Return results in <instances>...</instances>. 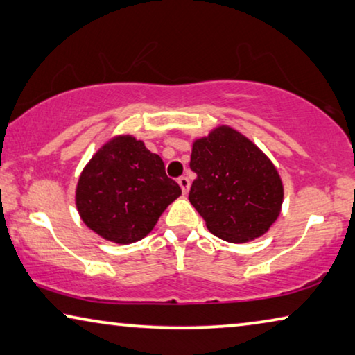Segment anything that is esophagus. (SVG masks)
Returning a JSON list of instances; mask_svg holds the SVG:
<instances>
[{
  "instance_id": "esophagus-1",
  "label": "esophagus",
  "mask_w": 355,
  "mask_h": 355,
  "mask_svg": "<svg viewBox=\"0 0 355 355\" xmlns=\"http://www.w3.org/2000/svg\"><path fill=\"white\" fill-rule=\"evenodd\" d=\"M178 184H179V187L182 189V193H187L189 192V187H190V181L185 176H181L178 179Z\"/></svg>"
}]
</instances>
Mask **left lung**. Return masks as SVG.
<instances>
[{"label": "left lung", "mask_w": 355, "mask_h": 355, "mask_svg": "<svg viewBox=\"0 0 355 355\" xmlns=\"http://www.w3.org/2000/svg\"><path fill=\"white\" fill-rule=\"evenodd\" d=\"M190 170L196 173L190 203L223 241H252L279 217L284 185L276 166L228 125L193 141Z\"/></svg>", "instance_id": "left-lung-1"}]
</instances>
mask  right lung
<instances>
[{
	"instance_id": "1",
	"label": "right lung",
	"mask_w": 355,
	"mask_h": 355,
	"mask_svg": "<svg viewBox=\"0 0 355 355\" xmlns=\"http://www.w3.org/2000/svg\"><path fill=\"white\" fill-rule=\"evenodd\" d=\"M163 160L132 135L114 136L80 173L76 206L90 230L117 244L152 232L163 211L181 195Z\"/></svg>"
}]
</instances>
